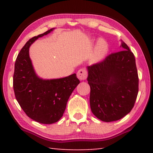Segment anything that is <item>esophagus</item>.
<instances>
[{
  "mask_svg": "<svg viewBox=\"0 0 153 153\" xmlns=\"http://www.w3.org/2000/svg\"><path fill=\"white\" fill-rule=\"evenodd\" d=\"M87 71L84 69H80L77 73V78L80 80H84L87 78Z\"/></svg>",
  "mask_w": 153,
  "mask_h": 153,
  "instance_id": "1",
  "label": "esophagus"
}]
</instances>
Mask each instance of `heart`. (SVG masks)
<instances>
[{
    "instance_id": "obj_1",
    "label": "heart",
    "mask_w": 153,
    "mask_h": 153,
    "mask_svg": "<svg viewBox=\"0 0 153 153\" xmlns=\"http://www.w3.org/2000/svg\"><path fill=\"white\" fill-rule=\"evenodd\" d=\"M108 51V45L104 40L100 39L98 41L92 59L94 61H100L104 57Z\"/></svg>"
}]
</instances>
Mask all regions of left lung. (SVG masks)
<instances>
[{
    "label": "left lung",
    "instance_id": "left-lung-1",
    "mask_svg": "<svg viewBox=\"0 0 153 153\" xmlns=\"http://www.w3.org/2000/svg\"><path fill=\"white\" fill-rule=\"evenodd\" d=\"M121 46L124 50L87 67L90 108L96 117L105 122L125 117L134 107L138 93L135 57L125 42Z\"/></svg>",
    "mask_w": 153,
    "mask_h": 153
}]
</instances>
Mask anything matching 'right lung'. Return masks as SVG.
<instances>
[{
  "label": "right lung",
  "mask_w": 153,
  "mask_h": 153,
  "mask_svg": "<svg viewBox=\"0 0 153 153\" xmlns=\"http://www.w3.org/2000/svg\"><path fill=\"white\" fill-rule=\"evenodd\" d=\"M53 29L27 41L18 54L13 75L15 96L20 107L30 118L44 124L60 120L69 97L79 84L76 74L63 78L43 79L35 73L29 55L30 46Z\"/></svg>",
  "instance_id": "add662e5"
}]
</instances>
